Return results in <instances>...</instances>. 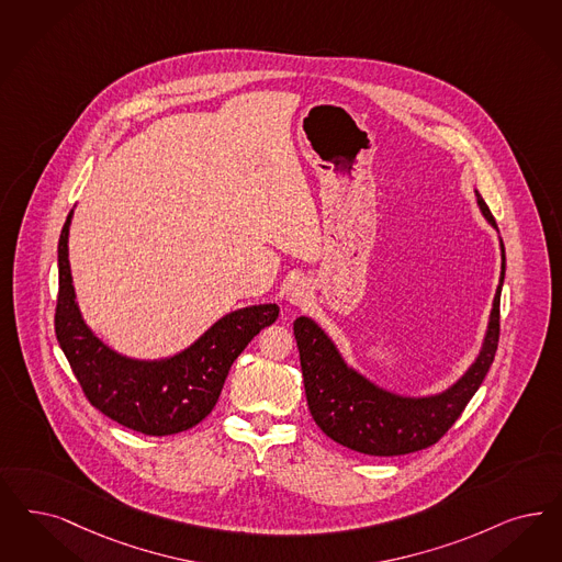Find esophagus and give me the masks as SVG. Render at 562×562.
I'll return each instance as SVG.
<instances>
[{
  "label": "esophagus",
  "mask_w": 562,
  "mask_h": 562,
  "mask_svg": "<svg viewBox=\"0 0 562 562\" xmlns=\"http://www.w3.org/2000/svg\"><path fill=\"white\" fill-rule=\"evenodd\" d=\"M311 296H313V291H311L307 280H294V282L286 286V301L294 305V307L307 305Z\"/></svg>",
  "instance_id": "34e87169"
}]
</instances>
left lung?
I'll list each match as a JSON object with an SVG mask.
<instances>
[{
    "instance_id": "8db88e82",
    "label": "left lung",
    "mask_w": 562,
    "mask_h": 562,
    "mask_svg": "<svg viewBox=\"0 0 562 562\" xmlns=\"http://www.w3.org/2000/svg\"><path fill=\"white\" fill-rule=\"evenodd\" d=\"M475 203L501 243V280L482 347L450 386L429 394H403L380 386L361 369L350 366L340 347L313 317L301 315L294 319L307 405L315 424L334 442L371 457H398L424 450L445 436L482 386L498 347L506 255L498 226L477 189Z\"/></svg>"
}]
</instances>
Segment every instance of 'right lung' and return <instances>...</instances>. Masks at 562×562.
Returning <instances> with one entry per match:
<instances>
[{"label":"right lung","instance_id":"right-lung-1","mask_svg":"<svg viewBox=\"0 0 562 562\" xmlns=\"http://www.w3.org/2000/svg\"><path fill=\"white\" fill-rule=\"evenodd\" d=\"M75 210L59 234L56 336L78 384L103 415L147 436H170L203 422L215 407L234 359L278 319L276 303L231 311L189 347L159 359H136L105 345L78 307L68 238Z\"/></svg>","mask_w":562,"mask_h":562}]
</instances>
